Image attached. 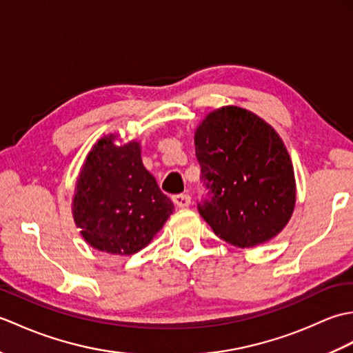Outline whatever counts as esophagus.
Wrapping results in <instances>:
<instances>
[{
  "label": "esophagus",
  "mask_w": 353,
  "mask_h": 353,
  "mask_svg": "<svg viewBox=\"0 0 353 353\" xmlns=\"http://www.w3.org/2000/svg\"><path fill=\"white\" fill-rule=\"evenodd\" d=\"M172 203L177 208H186L191 203V197L188 194H176V196H172Z\"/></svg>",
  "instance_id": "esophagus-1"
}]
</instances>
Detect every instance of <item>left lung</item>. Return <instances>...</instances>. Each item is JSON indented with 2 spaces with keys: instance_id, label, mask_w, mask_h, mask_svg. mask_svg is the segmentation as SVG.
I'll return each mask as SVG.
<instances>
[{
  "instance_id": "obj_1",
  "label": "left lung",
  "mask_w": 353,
  "mask_h": 353,
  "mask_svg": "<svg viewBox=\"0 0 353 353\" xmlns=\"http://www.w3.org/2000/svg\"><path fill=\"white\" fill-rule=\"evenodd\" d=\"M194 142L206 188L197 209L215 235L244 249L279 234L294 209L296 183L273 127L228 106L206 117Z\"/></svg>"
}]
</instances>
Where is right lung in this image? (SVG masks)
I'll use <instances>...</instances> for the list:
<instances>
[{"label":"right lung","mask_w":353,"mask_h":353,"mask_svg":"<svg viewBox=\"0 0 353 353\" xmlns=\"http://www.w3.org/2000/svg\"><path fill=\"white\" fill-rule=\"evenodd\" d=\"M114 134L100 139L81 170L74 197V220L95 249L132 254L152 241L174 211L144 168L138 142L112 144Z\"/></svg>","instance_id":"1"}]
</instances>
